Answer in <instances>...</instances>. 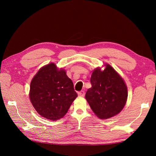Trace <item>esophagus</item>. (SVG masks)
<instances>
[{"label":"esophagus","instance_id":"1","mask_svg":"<svg viewBox=\"0 0 156 156\" xmlns=\"http://www.w3.org/2000/svg\"><path fill=\"white\" fill-rule=\"evenodd\" d=\"M84 94H85V92H84V91H83V90H81V91L78 92V96L79 97H84Z\"/></svg>","mask_w":156,"mask_h":156}]
</instances>
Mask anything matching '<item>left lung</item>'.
<instances>
[{"label": "left lung", "instance_id": "left-lung-1", "mask_svg": "<svg viewBox=\"0 0 156 156\" xmlns=\"http://www.w3.org/2000/svg\"><path fill=\"white\" fill-rule=\"evenodd\" d=\"M93 71L92 87L88 89L85 98L93 112L100 119H108L119 114L127 99V88L119 73L111 65Z\"/></svg>", "mask_w": 156, "mask_h": 156}]
</instances>
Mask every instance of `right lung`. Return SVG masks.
I'll use <instances>...</instances> for the list:
<instances>
[{
    "label": "right lung",
    "instance_id": "obj_1",
    "mask_svg": "<svg viewBox=\"0 0 156 156\" xmlns=\"http://www.w3.org/2000/svg\"><path fill=\"white\" fill-rule=\"evenodd\" d=\"M77 97L73 83L66 72L58 68L53 62L41 68L30 83L29 98L32 105L46 119H62Z\"/></svg>",
    "mask_w": 156,
    "mask_h": 156
}]
</instances>
